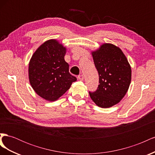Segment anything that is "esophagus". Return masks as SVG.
Masks as SVG:
<instances>
[{
	"instance_id": "obj_1",
	"label": "esophagus",
	"mask_w": 155,
	"mask_h": 155,
	"mask_svg": "<svg viewBox=\"0 0 155 155\" xmlns=\"http://www.w3.org/2000/svg\"><path fill=\"white\" fill-rule=\"evenodd\" d=\"M78 79L80 81H83L84 79V76H83V75H79V76H78Z\"/></svg>"
}]
</instances>
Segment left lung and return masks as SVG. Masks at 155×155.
I'll list each match as a JSON object with an SVG mask.
<instances>
[{"label":"left lung","instance_id":"1","mask_svg":"<svg viewBox=\"0 0 155 155\" xmlns=\"http://www.w3.org/2000/svg\"><path fill=\"white\" fill-rule=\"evenodd\" d=\"M95 67L99 74L97 91L89 92L92 100L101 108H109L123 99L131 81V67L118 46L104 43L92 51Z\"/></svg>","mask_w":155,"mask_h":155}]
</instances>
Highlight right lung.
Masks as SVG:
<instances>
[{"label": "right lung", "instance_id": "add662e5", "mask_svg": "<svg viewBox=\"0 0 155 155\" xmlns=\"http://www.w3.org/2000/svg\"><path fill=\"white\" fill-rule=\"evenodd\" d=\"M67 48L55 39L45 41L32 55L28 65L30 85L37 95L48 101L58 100L77 81L65 61Z\"/></svg>", "mask_w": 155, "mask_h": 155}]
</instances>
